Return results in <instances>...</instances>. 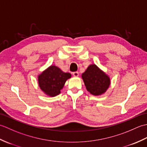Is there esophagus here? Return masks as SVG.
I'll list each match as a JSON object with an SVG mask.
<instances>
[{"label":"esophagus","mask_w":147,"mask_h":147,"mask_svg":"<svg viewBox=\"0 0 147 147\" xmlns=\"http://www.w3.org/2000/svg\"><path fill=\"white\" fill-rule=\"evenodd\" d=\"M73 75L74 76H75V77L78 76H79V73H78V72H77V71H76V72H73Z\"/></svg>","instance_id":"esophagus-1"}]
</instances>
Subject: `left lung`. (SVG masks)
<instances>
[{"label": "left lung", "instance_id": "left-lung-1", "mask_svg": "<svg viewBox=\"0 0 147 147\" xmlns=\"http://www.w3.org/2000/svg\"><path fill=\"white\" fill-rule=\"evenodd\" d=\"M82 78L86 90L93 95L105 92L110 85V79L95 64L90 65L84 73Z\"/></svg>", "mask_w": 147, "mask_h": 147}]
</instances>
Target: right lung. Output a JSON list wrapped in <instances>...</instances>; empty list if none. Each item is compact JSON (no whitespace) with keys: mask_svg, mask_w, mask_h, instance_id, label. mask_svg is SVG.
Listing matches in <instances>:
<instances>
[{"mask_svg":"<svg viewBox=\"0 0 147 147\" xmlns=\"http://www.w3.org/2000/svg\"><path fill=\"white\" fill-rule=\"evenodd\" d=\"M71 74L64 73L59 67L51 65L38 76V84L42 91L51 96L57 95L61 92Z\"/></svg>","mask_w":147,"mask_h":147,"instance_id":"add662e5","label":"right lung"}]
</instances>
